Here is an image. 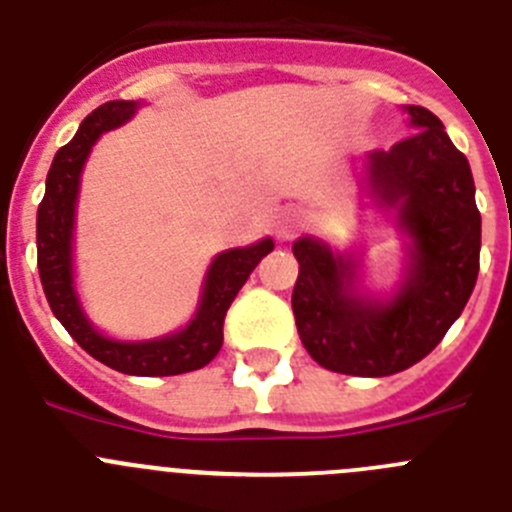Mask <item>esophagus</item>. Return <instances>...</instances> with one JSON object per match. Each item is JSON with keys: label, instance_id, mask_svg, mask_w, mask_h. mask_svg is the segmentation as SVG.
<instances>
[{"label": "esophagus", "instance_id": "esophagus-1", "mask_svg": "<svg viewBox=\"0 0 512 512\" xmlns=\"http://www.w3.org/2000/svg\"><path fill=\"white\" fill-rule=\"evenodd\" d=\"M298 214H293V211H285V214L278 216V222H275V232H278L280 239H288L296 234L298 229Z\"/></svg>", "mask_w": 512, "mask_h": 512}]
</instances>
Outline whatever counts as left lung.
I'll list each match as a JSON object with an SVG mask.
<instances>
[{
    "label": "left lung",
    "instance_id": "1",
    "mask_svg": "<svg viewBox=\"0 0 512 512\" xmlns=\"http://www.w3.org/2000/svg\"><path fill=\"white\" fill-rule=\"evenodd\" d=\"M411 137L370 153V188L400 206L411 234V273L390 303L352 293L354 262L298 239L293 316L303 347L321 367L357 377H385L421 362L444 339L472 296L480 273L482 219L474 181L444 124L426 107H408Z\"/></svg>",
    "mask_w": 512,
    "mask_h": 512
}]
</instances>
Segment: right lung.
<instances>
[{
	"mask_svg": "<svg viewBox=\"0 0 512 512\" xmlns=\"http://www.w3.org/2000/svg\"><path fill=\"white\" fill-rule=\"evenodd\" d=\"M135 101H109L81 122L76 137L55 153L45 181V196L38 206V270L45 298L55 319L66 326L68 334L94 359L124 375L165 377L201 370L219 354L224 342V316L247 283L257 262L273 252V239H262L245 250L222 252L211 262L206 275L204 298L196 319L183 331L163 336L155 342L124 344L101 336L86 321L73 293L71 275V237L73 211H76L78 178L89 150L101 132H109L135 114Z\"/></svg>",
	"mask_w": 512,
	"mask_h": 512,
	"instance_id": "add662e5",
	"label": "right lung"
}]
</instances>
